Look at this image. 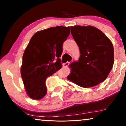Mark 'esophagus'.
<instances>
[{
  "label": "esophagus",
  "mask_w": 126,
  "mask_h": 126,
  "mask_svg": "<svg viewBox=\"0 0 126 126\" xmlns=\"http://www.w3.org/2000/svg\"><path fill=\"white\" fill-rule=\"evenodd\" d=\"M69 64H70V62H66V63H65L63 64V67H67L68 65H69Z\"/></svg>",
  "instance_id": "obj_1"
}]
</instances>
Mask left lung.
<instances>
[{
  "label": "left lung",
  "instance_id": "8db88e82",
  "mask_svg": "<svg viewBox=\"0 0 126 126\" xmlns=\"http://www.w3.org/2000/svg\"><path fill=\"white\" fill-rule=\"evenodd\" d=\"M70 29L80 55L78 62L70 64L71 73L67 79L83 88L96 86L104 81L113 67L112 42L94 26L75 25Z\"/></svg>",
  "mask_w": 126,
  "mask_h": 126
}]
</instances>
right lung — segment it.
<instances>
[{"label":"right lung","mask_w":126,"mask_h":126,"mask_svg":"<svg viewBox=\"0 0 126 126\" xmlns=\"http://www.w3.org/2000/svg\"><path fill=\"white\" fill-rule=\"evenodd\" d=\"M70 33V27L58 26L37 32L31 38L23 53L21 68L30 98L38 100L46 95V79L62 67L59 58Z\"/></svg>","instance_id":"right-lung-1"}]
</instances>
